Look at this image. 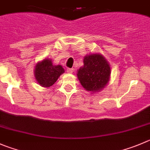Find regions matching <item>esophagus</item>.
<instances>
[{
  "label": "esophagus",
  "instance_id": "34e87169",
  "mask_svg": "<svg viewBox=\"0 0 150 150\" xmlns=\"http://www.w3.org/2000/svg\"><path fill=\"white\" fill-rule=\"evenodd\" d=\"M74 71V69L72 68H67V72H68V73H72Z\"/></svg>",
  "mask_w": 150,
  "mask_h": 150
}]
</instances>
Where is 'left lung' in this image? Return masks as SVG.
Masks as SVG:
<instances>
[{"label":"left lung","instance_id":"8db88e82","mask_svg":"<svg viewBox=\"0 0 150 150\" xmlns=\"http://www.w3.org/2000/svg\"><path fill=\"white\" fill-rule=\"evenodd\" d=\"M77 75L84 89L96 92L109 81L110 67L101 54H93L85 57L83 67L79 69Z\"/></svg>","mask_w":150,"mask_h":150}]
</instances>
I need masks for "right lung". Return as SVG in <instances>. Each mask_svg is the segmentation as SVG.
Masks as SVG:
<instances>
[{"label": "right lung", "mask_w": 150, "mask_h": 150, "mask_svg": "<svg viewBox=\"0 0 150 150\" xmlns=\"http://www.w3.org/2000/svg\"><path fill=\"white\" fill-rule=\"evenodd\" d=\"M64 72L61 65H53L50 59L43 60L42 62L36 64L35 76L39 84L42 86L50 87L58 80V77Z\"/></svg>", "instance_id": "obj_1"}]
</instances>
